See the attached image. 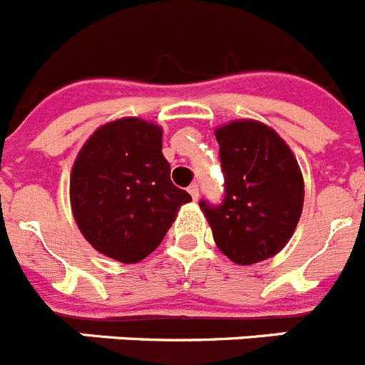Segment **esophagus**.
Instances as JSON below:
<instances>
[{
    "instance_id": "esophagus-1",
    "label": "esophagus",
    "mask_w": 365,
    "mask_h": 365,
    "mask_svg": "<svg viewBox=\"0 0 365 365\" xmlns=\"http://www.w3.org/2000/svg\"><path fill=\"white\" fill-rule=\"evenodd\" d=\"M188 193L192 195L193 201H197V199H199V185H197V182H193V185L188 186Z\"/></svg>"
}]
</instances>
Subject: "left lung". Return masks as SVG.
Instances as JSON below:
<instances>
[{
  "mask_svg": "<svg viewBox=\"0 0 365 365\" xmlns=\"http://www.w3.org/2000/svg\"><path fill=\"white\" fill-rule=\"evenodd\" d=\"M222 182L221 202L201 199L219 250L240 265L278 254L294 234L303 208V177L276 131L252 120L215 131Z\"/></svg>",
  "mask_w": 365,
  "mask_h": 365,
  "instance_id": "8db88e82",
  "label": "left lung"
}]
</instances>
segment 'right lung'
Here are the masks:
<instances>
[{
	"label": "right lung",
	"instance_id": "add662e5",
	"mask_svg": "<svg viewBox=\"0 0 365 365\" xmlns=\"http://www.w3.org/2000/svg\"><path fill=\"white\" fill-rule=\"evenodd\" d=\"M163 131L140 118L102 125L71 173L76 225L98 252L137 263L164 240L177 208L192 201L170 179Z\"/></svg>",
	"mask_w": 365,
	"mask_h": 365
}]
</instances>
